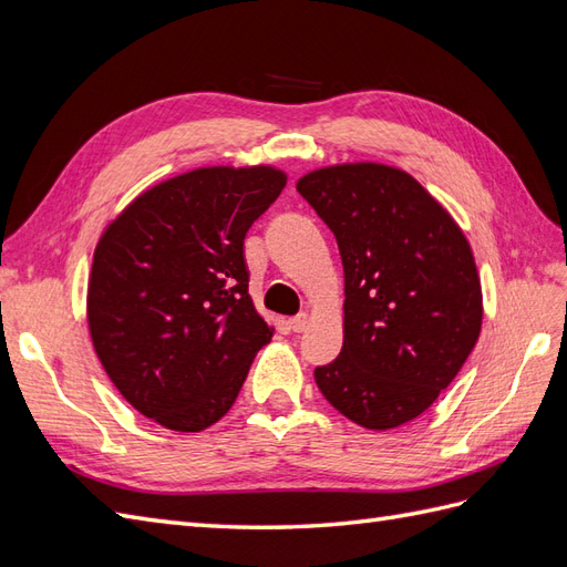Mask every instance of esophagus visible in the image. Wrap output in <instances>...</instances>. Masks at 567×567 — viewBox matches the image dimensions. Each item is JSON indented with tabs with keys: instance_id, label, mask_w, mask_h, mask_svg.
<instances>
[{
	"instance_id": "esophagus-1",
	"label": "esophagus",
	"mask_w": 567,
	"mask_h": 567,
	"mask_svg": "<svg viewBox=\"0 0 567 567\" xmlns=\"http://www.w3.org/2000/svg\"><path fill=\"white\" fill-rule=\"evenodd\" d=\"M307 326H310V315H307V312H300L298 317L290 319V329H293L296 333H302Z\"/></svg>"
}]
</instances>
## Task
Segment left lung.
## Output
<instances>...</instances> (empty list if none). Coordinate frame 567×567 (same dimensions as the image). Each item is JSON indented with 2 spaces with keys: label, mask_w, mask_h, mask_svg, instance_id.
I'll use <instances>...</instances> for the list:
<instances>
[{
  "label": "left lung",
  "mask_w": 567,
  "mask_h": 567,
  "mask_svg": "<svg viewBox=\"0 0 567 567\" xmlns=\"http://www.w3.org/2000/svg\"><path fill=\"white\" fill-rule=\"evenodd\" d=\"M296 186L333 231L346 271L342 350L315 369L321 394L369 431L414 421L456 379L483 326L466 236L398 167H321Z\"/></svg>",
  "instance_id": "1"
}]
</instances>
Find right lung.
I'll list each match as a JSON object with an SVG mask.
<instances>
[{
	"label": "right lung",
	"mask_w": 567,
	"mask_h": 567,
	"mask_svg": "<svg viewBox=\"0 0 567 567\" xmlns=\"http://www.w3.org/2000/svg\"><path fill=\"white\" fill-rule=\"evenodd\" d=\"M277 167H198L136 196L99 238L87 323L123 398L177 433L227 414L271 340L248 296L244 238L279 198Z\"/></svg>",
	"instance_id": "1"
}]
</instances>
